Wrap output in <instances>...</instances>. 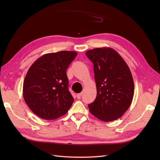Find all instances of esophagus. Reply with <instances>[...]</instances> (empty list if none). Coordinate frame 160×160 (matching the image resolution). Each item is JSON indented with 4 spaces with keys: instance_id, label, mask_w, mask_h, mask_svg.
Masks as SVG:
<instances>
[{
    "instance_id": "esophagus-1",
    "label": "esophagus",
    "mask_w": 160,
    "mask_h": 160,
    "mask_svg": "<svg viewBox=\"0 0 160 160\" xmlns=\"http://www.w3.org/2000/svg\"><path fill=\"white\" fill-rule=\"evenodd\" d=\"M81 96H82V93H78V94H77V99H81Z\"/></svg>"
}]
</instances>
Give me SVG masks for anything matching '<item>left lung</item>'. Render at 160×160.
Instances as JSON below:
<instances>
[{
  "label": "left lung",
  "instance_id": "obj_1",
  "mask_svg": "<svg viewBox=\"0 0 160 160\" xmlns=\"http://www.w3.org/2000/svg\"><path fill=\"white\" fill-rule=\"evenodd\" d=\"M93 63L97 96L89 104V111L103 122L120 118L132 104L134 83L128 65L119 53L110 47L96 48L86 52Z\"/></svg>",
  "mask_w": 160,
  "mask_h": 160
}]
</instances>
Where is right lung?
Returning a JSON list of instances; mask_svg holds the SVG:
<instances>
[{"mask_svg": "<svg viewBox=\"0 0 160 160\" xmlns=\"http://www.w3.org/2000/svg\"><path fill=\"white\" fill-rule=\"evenodd\" d=\"M77 55L69 51L47 53L28 69L23 82V98L39 118L55 119L70 109L74 99L69 91L66 71Z\"/></svg>", "mask_w": 160, "mask_h": 160, "instance_id": "right-lung-1", "label": "right lung"}]
</instances>
